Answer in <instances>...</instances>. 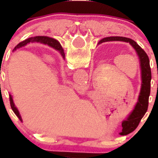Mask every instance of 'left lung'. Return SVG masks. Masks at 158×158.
<instances>
[{"label": "left lung", "instance_id": "left-lung-1", "mask_svg": "<svg viewBox=\"0 0 158 158\" xmlns=\"http://www.w3.org/2000/svg\"><path fill=\"white\" fill-rule=\"evenodd\" d=\"M111 41H121L125 42V43H129L131 46L134 48V50L136 52L137 55L139 58L140 62V69H141V78H142V84H141L140 93L139 95L138 101L134 108L133 111L131 112V115L128 116L127 119L123 121L122 123V126L125 124V126H127L131 122L135 123V127H136L139 125V122L145 115L148 108V104H149V96L150 94V81H151V69L150 65V59L149 57L145 52L144 50L140 47L135 41L133 40L126 37H120V36H111V37H106L102 39L99 44L105 42ZM135 118V120H133Z\"/></svg>", "mask_w": 158, "mask_h": 158}]
</instances>
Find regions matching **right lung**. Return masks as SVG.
<instances>
[{"mask_svg":"<svg viewBox=\"0 0 158 158\" xmlns=\"http://www.w3.org/2000/svg\"><path fill=\"white\" fill-rule=\"evenodd\" d=\"M35 43H43V44H47V45L50 46V47L55 49L56 51H59L60 54H62V58H65V53H64V51H63V49H62V46L60 45L59 42H58V40L53 39V38L47 37V36H35V37L28 38V39H27V40L22 41L21 43H19V44H18V45L14 48L13 51H16V49L19 48V47H24V46H26L27 44H28V43H35ZM9 101H10V105H11V107H12V111H13L14 113L16 114V116L19 118V120L22 121L21 116H20V115H19V111H18L17 107L15 106L13 100H12V96L11 94H9Z\"/></svg>","mask_w":158,"mask_h":158,"instance_id":"right-lung-1","label":"right lung"}]
</instances>
